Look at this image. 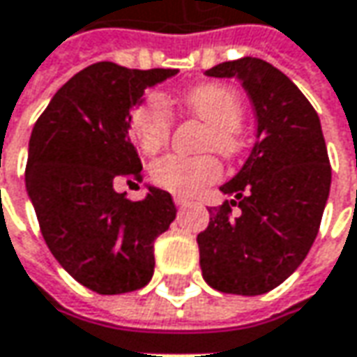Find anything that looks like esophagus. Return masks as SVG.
<instances>
[{
	"mask_svg": "<svg viewBox=\"0 0 357 357\" xmlns=\"http://www.w3.org/2000/svg\"><path fill=\"white\" fill-rule=\"evenodd\" d=\"M174 204H176L178 208H183V206H188V204H192V200L183 199V197H174Z\"/></svg>",
	"mask_w": 357,
	"mask_h": 357,
	"instance_id": "obj_1",
	"label": "esophagus"
}]
</instances>
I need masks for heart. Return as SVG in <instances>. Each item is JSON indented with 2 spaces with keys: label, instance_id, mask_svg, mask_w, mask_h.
<instances>
[{
  "label": "heart",
  "instance_id": "b5f03b06",
  "mask_svg": "<svg viewBox=\"0 0 357 357\" xmlns=\"http://www.w3.org/2000/svg\"><path fill=\"white\" fill-rule=\"evenodd\" d=\"M185 107L208 123L204 146L218 149L225 155H236L242 149V101L232 87L222 83H204L185 97ZM172 130V115L160 97H149L130 115V132L141 151L155 155L169 143ZM222 165L214 155L185 157L167 155L151 165V178L165 190L176 195H197L200 188L218 181Z\"/></svg>",
  "mask_w": 357,
  "mask_h": 357
}]
</instances>
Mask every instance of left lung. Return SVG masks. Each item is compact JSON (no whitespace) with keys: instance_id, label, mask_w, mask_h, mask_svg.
Returning a JSON list of instances; mask_svg holds the SVG:
<instances>
[{"instance_id":"obj_1","label":"left lung","mask_w":357,"mask_h":357,"mask_svg":"<svg viewBox=\"0 0 357 357\" xmlns=\"http://www.w3.org/2000/svg\"><path fill=\"white\" fill-rule=\"evenodd\" d=\"M206 75L242 83L256 113V143L220 186L232 199L208 211L211 222L197 236L202 278L218 292L266 294L304 262L320 228L332 183L322 125L302 91L258 57L220 63Z\"/></svg>"}]
</instances>
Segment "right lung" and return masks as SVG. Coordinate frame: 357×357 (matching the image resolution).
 I'll return each instance as SVG.
<instances>
[{"label":"right lung","mask_w":357,"mask_h":357,"mask_svg":"<svg viewBox=\"0 0 357 357\" xmlns=\"http://www.w3.org/2000/svg\"><path fill=\"white\" fill-rule=\"evenodd\" d=\"M178 69H127L93 63L53 95L37 119L25 186L51 254L97 294H125L149 284L155 240L176 206L167 190L146 185L143 200L115 190L119 176L141 181V158L129 139L130 109L146 87Z\"/></svg>","instance_id":"add662e5"}]
</instances>
